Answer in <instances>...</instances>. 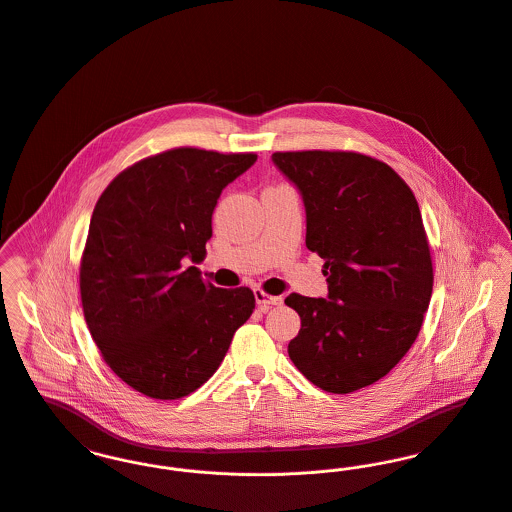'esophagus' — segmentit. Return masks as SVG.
Returning <instances> with one entry per match:
<instances>
[{"mask_svg":"<svg viewBox=\"0 0 512 512\" xmlns=\"http://www.w3.org/2000/svg\"><path fill=\"white\" fill-rule=\"evenodd\" d=\"M255 300H257L261 310H269L271 306H280L282 304V296H273V294H267L263 290H255Z\"/></svg>","mask_w":512,"mask_h":512,"instance_id":"obj_1","label":"esophagus"}]
</instances>
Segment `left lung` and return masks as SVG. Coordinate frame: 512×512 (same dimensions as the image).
<instances>
[{"instance_id":"8db88e82","label":"left lung","mask_w":512,"mask_h":512,"mask_svg":"<svg viewBox=\"0 0 512 512\" xmlns=\"http://www.w3.org/2000/svg\"><path fill=\"white\" fill-rule=\"evenodd\" d=\"M306 206V247L325 265L327 298L290 294L302 327L288 343L317 388L351 394L384 378L415 343L433 294V259L413 191L356 152H276Z\"/></svg>"}]
</instances>
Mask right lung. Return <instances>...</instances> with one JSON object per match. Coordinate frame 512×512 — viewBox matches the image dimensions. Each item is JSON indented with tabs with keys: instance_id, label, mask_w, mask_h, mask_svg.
I'll use <instances>...</instances> for the list:
<instances>
[{
	"instance_id": "add662e5",
	"label": "right lung",
	"mask_w": 512,
	"mask_h": 512,
	"mask_svg": "<svg viewBox=\"0 0 512 512\" xmlns=\"http://www.w3.org/2000/svg\"><path fill=\"white\" fill-rule=\"evenodd\" d=\"M255 161L175 148L126 167L97 200L79 267L81 306L103 360L136 392L193 394L253 314L247 286L216 288L195 265L224 187Z\"/></svg>"
}]
</instances>
